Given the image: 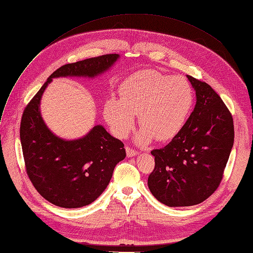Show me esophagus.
Wrapping results in <instances>:
<instances>
[{
    "label": "esophagus",
    "mask_w": 253,
    "mask_h": 253,
    "mask_svg": "<svg viewBox=\"0 0 253 253\" xmlns=\"http://www.w3.org/2000/svg\"><path fill=\"white\" fill-rule=\"evenodd\" d=\"M126 156L127 157H134V156H136L138 154L135 150L130 149V147H128V146H126Z\"/></svg>",
    "instance_id": "1"
}]
</instances>
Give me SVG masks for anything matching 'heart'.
Instances as JSON below:
<instances>
[{
  "label": "heart",
  "instance_id": "obj_1",
  "mask_svg": "<svg viewBox=\"0 0 253 253\" xmlns=\"http://www.w3.org/2000/svg\"><path fill=\"white\" fill-rule=\"evenodd\" d=\"M120 99L111 97L103 114L114 134L126 137L138 114L142 127L136 141L144 144L155 137L165 141L177 136L185 126L194 104V91L187 80L156 70H142L127 77L119 88Z\"/></svg>",
  "mask_w": 253,
  "mask_h": 253
}]
</instances>
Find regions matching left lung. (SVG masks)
Returning a JSON list of instances; mask_svg holds the SVG:
<instances>
[{
  "instance_id": "1",
  "label": "left lung",
  "mask_w": 253,
  "mask_h": 253,
  "mask_svg": "<svg viewBox=\"0 0 253 253\" xmlns=\"http://www.w3.org/2000/svg\"><path fill=\"white\" fill-rule=\"evenodd\" d=\"M196 91L195 109L181 132L153 150L155 169L147 185L169 207L202 203L219 187L234 140L231 113L211 86L187 75Z\"/></svg>"
}]
</instances>
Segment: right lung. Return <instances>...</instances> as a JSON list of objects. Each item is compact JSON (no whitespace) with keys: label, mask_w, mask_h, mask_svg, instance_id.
Returning <instances> with one entry per match:
<instances>
[{"label":"right lung","mask_w":253,"mask_h":253,"mask_svg":"<svg viewBox=\"0 0 253 253\" xmlns=\"http://www.w3.org/2000/svg\"><path fill=\"white\" fill-rule=\"evenodd\" d=\"M118 58V54H106L62 66L24 110L20 137L26 171L39 194L56 206L78 208L94 202L126 154L125 144L100 125L75 140L54 135L41 115L42 95L52 78L95 77L108 71Z\"/></svg>","instance_id":"add662e5"}]
</instances>
